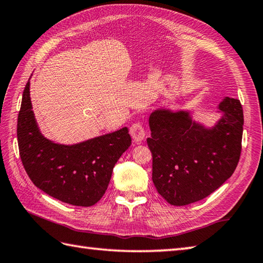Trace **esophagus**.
I'll return each mask as SVG.
<instances>
[{
	"label": "esophagus",
	"instance_id": "34e87169",
	"mask_svg": "<svg viewBox=\"0 0 263 263\" xmlns=\"http://www.w3.org/2000/svg\"><path fill=\"white\" fill-rule=\"evenodd\" d=\"M130 133L133 140L136 142H140L143 140L144 138V128L143 125L141 124L140 122H136L133 123L130 127Z\"/></svg>",
	"mask_w": 263,
	"mask_h": 263
}]
</instances>
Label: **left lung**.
Instances as JSON below:
<instances>
[{
  "instance_id": "1",
  "label": "left lung",
  "mask_w": 263,
  "mask_h": 263,
  "mask_svg": "<svg viewBox=\"0 0 263 263\" xmlns=\"http://www.w3.org/2000/svg\"><path fill=\"white\" fill-rule=\"evenodd\" d=\"M217 124L206 128L189 111L160 108L150 114L153 182L173 205H186L208 197L230 178L242 152L243 108L226 97Z\"/></svg>"
}]
</instances>
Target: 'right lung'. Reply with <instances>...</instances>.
Returning a JSON list of instances; mask_svg holds the SVG:
<instances>
[{
	"label": "right lung",
	"mask_w": 263,
	"mask_h": 263,
	"mask_svg": "<svg viewBox=\"0 0 263 263\" xmlns=\"http://www.w3.org/2000/svg\"><path fill=\"white\" fill-rule=\"evenodd\" d=\"M29 87L28 81L16 126L20 158L28 176L38 189L62 202L93 205L107 190L117 160L131 146L128 128L72 146L55 143L39 131Z\"/></svg>",
	"instance_id": "right-lung-1"
}]
</instances>
